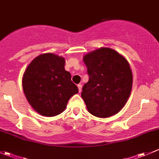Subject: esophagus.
Returning <instances> with one entry per match:
<instances>
[{
    "label": "esophagus",
    "instance_id": "1",
    "mask_svg": "<svg viewBox=\"0 0 159 159\" xmlns=\"http://www.w3.org/2000/svg\"><path fill=\"white\" fill-rule=\"evenodd\" d=\"M78 91H79V92H81L82 85H81V84H78Z\"/></svg>",
    "mask_w": 159,
    "mask_h": 159
}]
</instances>
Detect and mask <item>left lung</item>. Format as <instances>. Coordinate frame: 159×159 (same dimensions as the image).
Here are the masks:
<instances>
[{"instance_id":"1","label":"left lung","mask_w":159,"mask_h":159,"mask_svg":"<svg viewBox=\"0 0 159 159\" xmlns=\"http://www.w3.org/2000/svg\"><path fill=\"white\" fill-rule=\"evenodd\" d=\"M89 81L81 97L91 115L108 118L124 107L131 94L132 74L127 60L115 50L102 48L86 54Z\"/></svg>"}]
</instances>
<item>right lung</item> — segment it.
I'll return each instance as SVG.
<instances>
[{"label": "right lung", "mask_w": 159, "mask_h": 159, "mask_svg": "<svg viewBox=\"0 0 159 159\" xmlns=\"http://www.w3.org/2000/svg\"><path fill=\"white\" fill-rule=\"evenodd\" d=\"M65 59L56 54L35 57L24 74L23 90L32 108L44 116L61 113L70 97L78 92L65 69Z\"/></svg>", "instance_id": "add662e5"}]
</instances>
